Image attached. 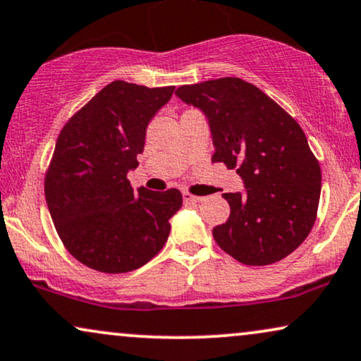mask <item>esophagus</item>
<instances>
[{"instance_id": "esophagus-1", "label": "esophagus", "mask_w": 361, "mask_h": 361, "mask_svg": "<svg viewBox=\"0 0 361 361\" xmlns=\"http://www.w3.org/2000/svg\"><path fill=\"white\" fill-rule=\"evenodd\" d=\"M182 199L185 200V202H202L204 197H200V195H192L189 192H184L182 194Z\"/></svg>"}]
</instances>
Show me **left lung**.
<instances>
[{"label": "left lung", "instance_id": "8db88e82", "mask_svg": "<svg viewBox=\"0 0 361 361\" xmlns=\"http://www.w3.org/2000/svg\"><path fill=\"white\" fill-rule=\"evenodd\" d=\"M176 96L204 112L212 161L237 169L245 187L222 195L231 215L212 231L219 247L245 265L292 254L315 224L322 189L320 164L297 121L238 78L180 86Z\"/></svg>", "mask_w": 361, "mask_h": 361}]
</instances>
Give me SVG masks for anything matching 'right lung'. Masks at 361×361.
<instances>
[{
    "label": "right lung",
    "mask_w": 361,
    "mask_h": 361,
    "mask_svg": "<svg viewBox=\"0 0 361 361\" xmlns=\"http://www.w3.org/2000/svg\"><path fill=\"white\" fill-rule=\"evenodd\" d=\"M174 86L112 81L68 121L56 140L44 195L56 231L74 259L104 274H124L156 257L182 207L177 189L134 190L151 119Z\"/></svg>",
    "instance_id": "add662e5"
}]
</instances>
